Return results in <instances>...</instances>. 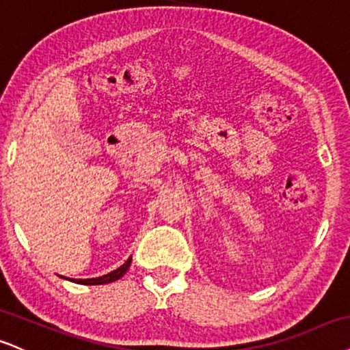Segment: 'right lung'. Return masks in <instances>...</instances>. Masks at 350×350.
<instances>
[{"instance_id":"add662e5","label":"right lung","mask_w":350,"mask_h":350,"mask_svg":"<svg viewBox=\"0 0 350 350\" xmlns=\"http://www.w3.org/2000/svg\"><path fill=\"white\" fill-rule=\"evenodd\" d=\"M130 262H132V258H129L127 262L122 264V266H120L119 269H116V271L106 273V275L96 277V279H73V282H77V284H83V285H103V284H111V282H116V280H119L120 277H124V273L129 271ZM68 280H71V279H68Z\"/></svg>"}]
</instances>
